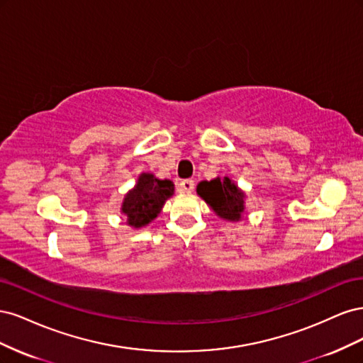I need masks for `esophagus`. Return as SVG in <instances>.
I'll return each instance as SVG.
<instances>
[{
  "label": "esophagus",
  "instance_id": "1",
  "mask_svg": "<svg viewBox=\"0 0 363 363\" xmlns=\"http://www.w3.org/2000/svg\"><path fill=\"white\" fill-rule=\"evenodd\" d=\"M194 188H195V182L192 179L182 180L180 184H179V191L180 192H192Z\"/></svg>",
  "mask_w": 363,
  "mask_h": 363
}]
</instances>
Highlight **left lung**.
Instances as JSON below:
<instances>
[{"mask_svg":"<svg viewBox=\"0 0 363 363\" xmlns=\"http://www.w3.org/2000/svg\"><path fill=\"white\" fill-rule=\"evenodd\" d=\"M196 192L211 206L215 213L230 221H239L244 212V194L240 192L230 179L201 182L196 186Z\"/></svg>","mask_w":363,"mask_h":363,"instance_id":"1","label":"left lung"}]
</instances>
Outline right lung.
<instances>
[{"label":"right lung","instance_id":"right-lung-1","mask_svg":"<svg viewBox=\"0 0 363 363\" xmlns=\"http://www.w3.org/2000/svg\"><path fill=\"white\" fill-rule=\"evenodd\" d=\"M174 194L171 180H159L152 174H140L138 184L124 199L123 212L133 227L147 225L162 211L163 203Z\"/></svg>","mask_w":363,"mask_h":363}]
</instances>
